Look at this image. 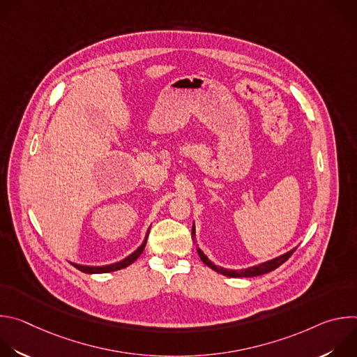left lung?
I'll return each mask as SVG.
<instances>
[{"label": "left lung", "mask_w": 357, "mask_h": 357, "mask_svg": "<svg viewBox=\"0 0 357 357\" xmlns=\"http://www.w3.org/2000/svg\"><path fill=\"white\" fill-rule=\"evenodd\" d=\"M192 236H195V226H192ZM295 250H296V247L292 248L291 251L282 254V256L274 259V260H270V261H267V263H263V264H259V266H254V267H250V268H245V270H237V271H236V270H227V268H223V267H216V266L205 256V254H203V251H202L200 248H197V252H199L200 260H202L203 263H205L208 267H211L212 270H215L216 273L223 274V275H226V277L237 278V277H257V275L267 274V273L275 270L277 267H280L281 264H284V263L292 256V252H294Z\"/></svg>", "instance_id": "left-lung-1"}]
</instances>
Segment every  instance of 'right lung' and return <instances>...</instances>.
Here are the masks:
<instances>
[{
    "mask_svg": "<svg viewBox=\"0 0 357 357\" xmlns=\"http://www.w3.org/2000/svg\"><path fill=\"white\" fill-rule=\"evenodd\" d=\"M148 231H149V230H148ZM146 237H148V234H146ZM146 237H145L144 243H142L132 254H130L128 257H126L124 260H121V261H119V263H116V264H110V266H105V267H87V266H79V264H73V266H75L77 270H80V271H83V273H86V274L110 273V271H117V270L126 268V267H128L130 264H132V263L141 256V252L144 251V247H145V244H146Z\"/></svg>",
    "mask_w": 357,
    "mask_h": 357,
    "instance_id": "obj_1",
    "label": "right lung"
}]
</instances>
